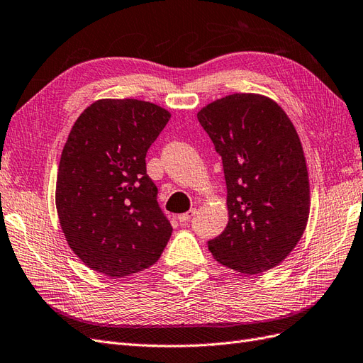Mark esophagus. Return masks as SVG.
Listing matches in <instances>:
<instances>
[{
	"instance_id": "esophagus-1",
	"label": "esophagus",
	"mask_w": 363,
	"mask_h": 363,
	"mask_svg": "<svg viewBox=\"0 0 363 363\" xmlns=\"http://www.w3.org/2000/svg\"><path fill=\"white\" fill-rule=\"evenodd\" d=\"M195 212H197V211H195V209H191V211H188V212H186V213H182V215H179L177 220H179L180 223H186V221H189V220L194 217V215H195Z\"/></svg>"
}]
</instances>
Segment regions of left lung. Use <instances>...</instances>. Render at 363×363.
Instances as JSON below:
<instances>
[{
    "label": "left lung",
    "mask_w": 363,
    "mask_h": 363,
    "mask_svg": "<svg viewBox=\"0 0 363 363\" xmlns=\"http://www.w3.org/2000/svg\"><path fill=\"white\" fill-rule=\"evenodd\" d=\"M221 155L228 226L208 241L213 258L246 275L277 267L307 228L310 182L299 135L267 96L233 93L197 113Z\"/></svg>",
    "instance_id": "obj_1"
}]
</instances>
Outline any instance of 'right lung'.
<instances>
[{"label":"right lung","instance_id":"add662e5","mask_svg":"<svg viewBox=\"0 0 363 363\" xmlns=\"http://www.w3.org/2000/svg\"><path fill=\"white\" fill-rule=\"evenodd\" d=\"M171 113L137 99H99L67 137L56 211L70 249L86 267L130 277L159 261L172 226L146 174V152Z\"/></svg>","mask_w":363,"mask_h":363}]
</instances>
